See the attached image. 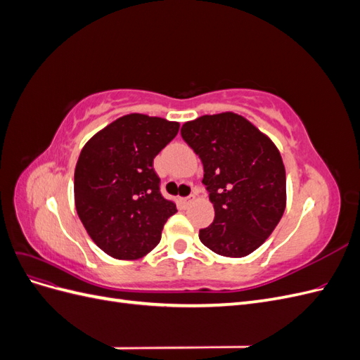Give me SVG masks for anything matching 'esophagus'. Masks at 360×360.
<instances>
[{"instance_id":"esophagus-1","label":"esophagus","mask_w":360,"mask_h":360,"mask_svg":"<svg viewBox=\"0 0 360 360\" xmlns=\"http://www.w3.org/2000/svg\"><path fill=\"white\" fill-rule=\"evenodd\" d=\"M193 198H195V197H193V195H192V197H186V198H180V202H181V205H183V207H188V205H189V204H191V202L193 201Z\"/></svg>"}]
</instances>
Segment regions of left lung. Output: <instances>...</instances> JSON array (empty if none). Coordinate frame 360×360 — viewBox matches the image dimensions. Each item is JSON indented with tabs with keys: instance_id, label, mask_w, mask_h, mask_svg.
Here are the masks:
<instances>
[{
	"instance_id": "1",
	"label": "left lung",
	"mask_w": 360,
	"mask_h": 360,
	"mask_svg": "<svg viewBox=\"0 0 360 360\" xmlns=\"http://www.w3.org/2000/svg\"><path fill=\"white\" fill-rule=\"evenodd\" d=\"M181 136L204 167L214 221L200 240L214 254L242 258L274 233L287 205L285 167L266 134L226 111L186 122Z\"/></svg>"
}]
</instances>
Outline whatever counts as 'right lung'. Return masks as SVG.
I'll list each match as a JSON object with an SVG mask.
<instances>
[{"mask_svg":"<svg viewBox=\"0 0 360 360\" xmlns=\"http://www.w3.org/2000/svg\"><path fill=\"white\" fill-rule=\"evenodd\" d=\"M180 123L127 114L93 135L75 168V207L91 240L117 259L153 250L177 212L162 197L153 160L179 134Z\"/></svg>","mask_w":360,"mask_h":360,"instance_id":"right-lung-1","label":"right lung"}]
</instances>
